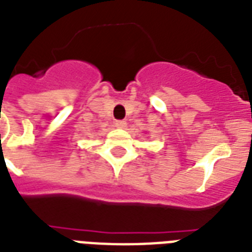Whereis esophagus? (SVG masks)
Masks as SVG:
<instances>
[{
    "label": "esophagus",
    "mask_w": 252,
    "mask_h": 252,
    "mask_svg": "<svg viewBox=\"0 0 252 252\" xmlns=\"http://www.w3.org/2000/svg\"><path fill=\"white\" fill-rule=\"evenodd\" d=\"M115 126L116 128H120V129H124V128H126V122H124V120H116Z\"/></svg>",
    "instance_id": "esophagus-1"
}]
</instances>
